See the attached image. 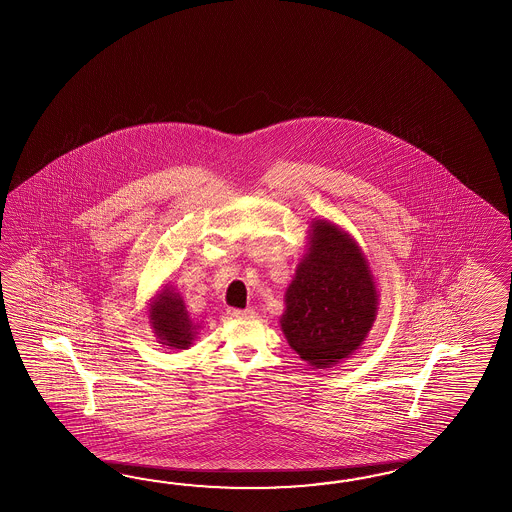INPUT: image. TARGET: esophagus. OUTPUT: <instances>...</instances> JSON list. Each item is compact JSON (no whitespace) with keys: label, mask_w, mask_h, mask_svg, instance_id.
Segmentation results:
<instances>
[{"label":"esophagus","mask_w":512,"mask_h":512,"mask_svg":"<svg viewBox=\"0 0 512 512\" xmlns=\"http://www.w3.org/2000/svg\"><path fill=\"white\" fill-rule=\"evenodd\" d=\"M227 312H229L233 318H246V316H253V309H251V307H246V309H229Z\"/></svg>","instance_id":"1"}]
</instances>
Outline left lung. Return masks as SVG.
Listing matches in <instances>:
<instances>
[{"label": "left lung", "instance_id": "left-lung-1", "mask_svg": "<svg viewBox=\"0 0 512 512\" xmlns=\"http://www.w3.org/2000/svg\"><path fill=\"white\" fill-rule=\"evenodd\" d=\"M312 227L311 248L287 290L281 329L303 361L329 368L368 335L377 292L355 240L324 220Z\"/></svg>", "mask_w": 512, "mask_h": 512}]
</instances>
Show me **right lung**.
<instances>
[{"instance_id":"right-lung-1","label":"right lung","mask_w":512,"mask_h":512,"mask_svg":"<svg viewBox=\"0 0 512 512\" xmlns=\"http://www.w3.org/2000/svg\"><path fill=\"white\" fill-rule=\"evenodd\" d=\"M150 320L161 344L170 348L187 349L194 340V325L188 318L183 300L170 288L151 305Z\"/></svg>"}]
</instances>
